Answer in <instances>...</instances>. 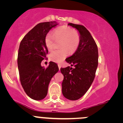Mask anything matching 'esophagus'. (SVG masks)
<instances>
[{"label":"esophagus","mask_w":123,"mask_h":123,"mask_svg":"<svg viewBox=\"0 0 123 123\" xmlns=\"http://www.w3.org/2000/svg\"><path fill=\"white\" fill-rule=\"evenodd\" d=\"M58 68H59V69L60 70V69H61V65L60 64H58Z\"/></svg>","instance_id":"obj_1"}]
</instances>
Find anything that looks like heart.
Listing matches in <instances>:
<instances>
[{"mask_svg":"<svg viewBox=\"0 0 123 123\" xmlns=\"http://www.w3.org/2000/svg\"><path fill=\"white\" fill-rule=\"evenodd\" d=\"M54 36L48 33L45 37L44 42L46 47L51 50L54 46L55 40H60V50L52 51L49 55L51 61L55 62H61L65 59L69 54L74 53L79 47L80 36L77 31L66 26L57 28L54 31Z\"/></svg>","mask_w":123,"mask_h":123,"instance_id":"1","label":"heart"}]
</instances>
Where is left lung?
Returning <instances> with one entry per match:
<instances>
[{"mask_svg": "<svg viewBox=\"0 0 123 123\" xmlns=\"http://www.w3.org/2000/svg\"><path fill=\"white\" fill-rule=\"evenodd\" d=\"M68 25L78 31L80 41L75 53L65 60L74 68H61L63 76L62 92L66 98L74 101L86 94L94 81L98 64V51L95 40L84 26L72 23Z\"/></svg>", "mask_w": 123, "mask_h": 123, "instance_id": "1", "label": "left lung"}]
</instances>
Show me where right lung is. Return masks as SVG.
<instances>
[{"label":"right lung","instance_id":"obj_1","mask_svg":"<svg viewBox=\"0 0 123 123\" xmlns=\"http://www.w3.org/2000/svg\"><path fill=\"white\" fill-rule=\"evenodd\" d=\"M57 25L55 21L38 24L25 35L19 44L17 63L21 85L28 96L36 101L46 97L49 83L59 70L58 65L54 62H50L47 68L41 65L49 52L45 37Z\"/></svg>","mask_w":123,"mask_h":123}]
</instances>
